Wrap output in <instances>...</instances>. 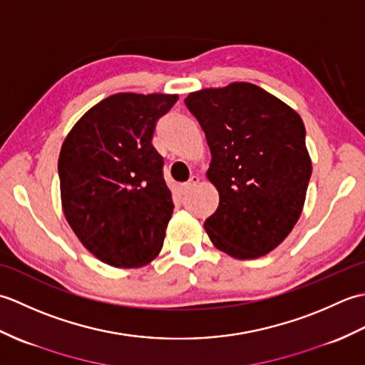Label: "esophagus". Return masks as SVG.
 <instances>
[{"mask_svg":"<svg viewBox=\"0 0 365 365\" xmlns=\"http://www.w3.org/2000/svg\"><path fill=\"white\" fill-rule=\"evenodd\" d=\"M199 182H200V177L199 175H192L187 183L182 185V191L185 192V195H187V192H190L192 188H195Z\"/></svg>","mask_w":365,"mask_h":365,"instance_id":"esophagus-1","label":"esophagus"}]
</instances>
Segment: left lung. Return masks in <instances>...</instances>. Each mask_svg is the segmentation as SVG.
<instances>
[{
  "instance_id": "1",
  "label": "left lung",
  "mask_w": 365,
  "mask_h": 365,
  "mask_svg": "<svg viewBox=\"0 0 365 365\" xmlns=\"http://www.w3.org/2000/svg\"><path fill=\"white\" fill-rule=\"evenodd\" d=\"M185 103L212 152L207 178L220 205L204 227L213 246L240 260L276 250L299 220L312 174L301 115L245 81L191 92Z\"/></svg>"
}]
</instances>
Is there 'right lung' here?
Segmentation results:
<instances>
[{"label":"right lung","mask_w":365,"mask_h":365,"mask_svg":"<svg viewBox=\"0 0 365 365\" xmlns=\"http://www.w3.org/2000/svg\"><path fill=\"white\" fill-rule=\"evenodd\" d=\"M177 94L120 92L75 123L61 147V202L68 226L98 260L139 268L160 254L174 202L152 145Z\"/></svg>","instance_id":"right-lung-1"}]
</instances>
